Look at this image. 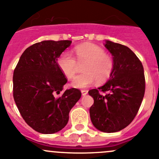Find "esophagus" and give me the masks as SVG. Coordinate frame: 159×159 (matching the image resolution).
I'll list each match as a JSON object with an SVG mask.
<instances>
[{"label":"esophagus","mask_w":159,"mask_h":159,"mask_svg":"<svg viewBox=\"0 0 159 159\" xmlns=\"http://www.w3.org/2000/svg\"><path fill=\"white\" fill-rule=\"evenodd\" d=\"M81 94H82L83 96L86 95L88 94V91L87 90H81Z\"/></svg>","instance_id":"esophagus-1"}]
</instances>
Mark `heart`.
<instances>
[{"label":"heart","instance_id":"b5f03b06","mask_svg":"<svg viewBox=\"0 0 159 159\" xmlns=\"http://www.w3.org/2000/svg\"><path fill=\"white\" fill-rule=\"evenodd\" d=\"M75 54L78 63H84L83 73L78 75L72 81L71 85L77 89H84L94 84L97 80L102 83L110 78L114 68V61L110 56L99 46L93 44H81L75 48ZM61 71L68 78H72L77 71V64L75 57L68 51H65L57 60Z\"/></svg>","mask_w":159,"mask_h":159}]
</instances>
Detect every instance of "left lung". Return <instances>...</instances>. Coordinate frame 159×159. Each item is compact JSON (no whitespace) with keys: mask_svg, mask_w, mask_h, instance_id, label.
I'll list each match as a JSON object with an SVG mask.
<instances>
[{"mask_svg":"<svg viewBox=\"0 0 159 159\" xmlns=\"http://www.w3.org/2000/svg\"><path fill=\"white\" fill-rule=\"evenodd\" d=\"M111 54L114 68L104 85L89 91L94 98L90 108L93 125L103 132L121 131L133 121L141 106L145 90L142 62L129 48L105 40ZM99 91L107 92L102 96Z\"/></svg>","mask_w":159,"mask_h":159,"instance_id":"obj_1","label":"left lung"}]
</instances>
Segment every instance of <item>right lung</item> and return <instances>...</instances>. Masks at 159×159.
<instances>
[{
  "instance_id": "add662e5",
  "label": "right lung",
  "mask_w": 159,
  "mask_h": 159,
  "mask_svg": "<svg viewBox=\"0 0 159 159\" xmlns=\"http://www.w3.org/2000/svg\"><path fill=\"white\" fill-rule=\"evenodd\" d=\"M71 41H43L20 56L13 76V95L27 124L42 134H54L66 126L69 112L81 96L77 89L64 91L67 83L57 60Z\"/></svg>"
}]
</instances>
